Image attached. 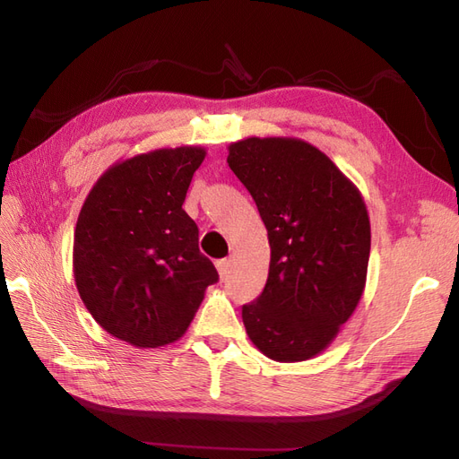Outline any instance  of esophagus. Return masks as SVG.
I'll return each instance as SVG.
<instances>
[{
	"instance_id": "34e87169",
	"label": "esophagus",
	"mask_w": 459,
	"mask_h": 459,
	"mask_svg": "<svg viewBox=\"0 0 459 459\" xmlns=\"http://www.w3.org/2000/svg\"><path fill=\"white\" fill-rule=\"evenodd\" d=\"M216 270H218L221 280H226L228 273H230V260H228V258L218 260V262H216Z\"/></svg>"
}]
</instances>
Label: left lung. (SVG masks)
<instances>
[{"mask_svg": "<svg viewBox=\"0 0 459 459\" xmlns=\"http://www.w3.org/2000/svg\"><path fill=\"white\" fill-rule=\"evenodd\" d=\"M228 164L251 193L270 241L268 281L243 307L247 335L275 362L325 351L362 299L371 228L358 187L314 145L247 137Z\"/></svg>", "mask_w": 459, "mask_h": 459, "instance_id": "8db88e82", "label": "left lung"}]
</instances>
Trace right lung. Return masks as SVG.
Wrapping results in <instances>:
<instances>
[{
    "label": "right lung",
    "instance_id": "right-lung-1",
    "mask_svg": "<svg viewBox=\"0 0 459 459\" xmlns=\"http://www.w3.org/2000/svg\"><path fill=\"white\" fill-rule=\"evenodd\" d=\"M203 147L157 149L97 179L74 231V281L110 335L140 349L178 341L218 281L182 208Z\"/></svg>",
    "mask_w": 459,
    "mask_h": 459
}]
</instances>
